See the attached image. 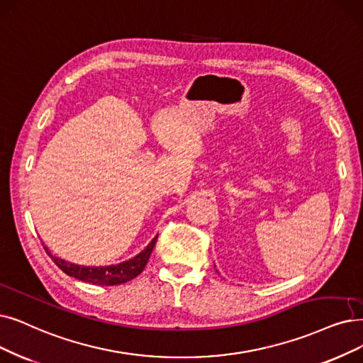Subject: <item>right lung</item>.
I'll return each instance as SVG.
<instances>
[{
  "instance_id": "1",
  "label": "right lung",
  "mask_w": 363,
  "mask_h": 363,
  "mask_svg": "<svg viewBox=\"0 0 363 363\" xmlns=\"http://www.w3.org/2000/svg\"><path fill=\"white\" fill-rule=\"evenodd\" d=\"M157 237L152 240V242L144 249L141 253H138L135 257L126 260V262L118 264V265H110V267H83L67 262L64 259H60L53 256L49 249L45 245L46 253L50 256L53 262L60 267L65 274L71 275L77 280L91 283V284H99V286H116L122 284L129 280L135 279L147 265V260L153 252V247L156 244Z\"/></svg>"
}]
</instances>
